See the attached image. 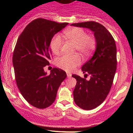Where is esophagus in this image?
I'll return each instance as SVG.
<instances>
[{
  "label": "esophagus",
  "instance_id": "34e87169",
  "mask_svg": "<svg viewBox=\"0 0 133 133\" xmlns=\"http://www.w3.org/2000/svg\"><path fill=\"white\" fill-rule=\"evenodd\" d=\"M67 76H68V78H70L71 77V74L70 73H67Z\"/></svg>",
  "mask_w": 133,
  "mask_h": 133
}]
</instances>
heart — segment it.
Instances as JSON below:
<instances>
[{
    "instance_id": "obj_1",
    "label": "heart",
    "mask_w": 133,
    "mask_h": 133,
    "mask_svg": "<svg viewBox=\"0 0 133 133\" xmlns=\"http://www.w3.org/2000/svg\"><path fill=\"white\" fill-rule=\"evenodd\" d=\"M67 39L75 44L74 51H79L84 57H88L95 49L96 39L94 36L87 34L86 30L81 27H72L64 31ZM63 40L59 35H56L52 39L51 48L52 51L58 54L61 51ZM81 63V58L78 54L63 55L57 58L56 65L64 71L71 72Z\"/></svg>"
}]
</instances>
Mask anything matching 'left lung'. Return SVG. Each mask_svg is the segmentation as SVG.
I'll use <instances>...</instances> for the list:
<instances>
[{"mask_svg": "<svg viewBox=\"0 0 133 133\" xmlns=\"http://www.w3.org/2000/svg\"><path fill=\"white\" fill-rule=\"evenodd\" d=\"M71 25L89 29L96 39L95 52L82 67L85 76L89 74L91 78L88 81L72 75L77 81L73 91L74 102L81 109L91 110L103 103L110 91L116 71V45L111 33L99 23L88 21Z\"/></svg>", "mask_w": 133, "mask_h": 133, "instance_id": "left-lung-1", "label": "left lung"}]
</instances>
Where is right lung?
Segmentation results:
<instances>
[{"instance_id": "obj_1", "label": "right lung", "mask_w": 133, "mask_h": 133, "mask_svg": "<svg viewBox=\"0 0 133 133\" xmlns=\"http://www.w3.org/2000/svg\"><path fill=\"white\" fill-rule=\"evenodd\" d=\"M68 24L36 19L25 27L17 41L12 57L17 86L24 98L35 108L51 106L67 77L64 71L56 68L47 75L44 68L49 65L53 36Z\"/></svg>"}]
</instances>
